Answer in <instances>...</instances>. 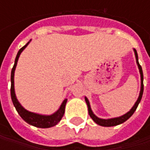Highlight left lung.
<instances>
[{
  "instance_id": "1",
  "label": "left lung",
  "mask_w": 150,
  "mask_h": 150,
  "mask_svg": "<svg viewBox=\"0 0 150 150\" xmlns=\"http://www.w3.org/2000/svg\"><path fill=\"white\" fill-rule=\"evenodd\" d=\"M134 54H135L136 57V62L138 64L139 67V72H140V78H141V88H140V93H139V96L138 98V100L136 101V103H134V105L133 106V108L130 109L129 112L127 113H125L124 115L118 117V118H108V119H103V118H98L95 114L93 112L92 109H91V107H90V103L88 99L85 97V101L87 103V105H88V113H89V116L92 118V119L95 122L96 124L100 125V126H103V127H111V126H116L120 124H123L124 123L126 120H128L129 118L134 114V112H135L136 108L139 105V103H140L142 98V96H143V93H144V83H143V80H144V75H143V70H142L141 66L139 65V58H138V53H137V51L135 49H134Z\"/></svg>"
}]
</instances>
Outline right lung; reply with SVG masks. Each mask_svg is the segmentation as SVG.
Masks as SVG:
<instances>
[{
	"instance_id": "add662e5",
	"label": "right lung",
	"mask_w": 150,
	"mask_h": 150,
	"mask_svg": "<svg viewBox=\"0 0 150 150\" xmlns=\"http://www.w3.org/2000/svg\"><path fill=\"white\" fill-rule=\"evenodd\" d=\"M29 42H28L24 47H22L19 50V52H17V55H16V59H15L14 66H13L12 69H11V100H12V103L14 104L16 111L19 113V115L22 118L23 120L26 121L27 124H31V125L35 126V127H38V128H42V129L51 128V127H53V126L58 124L60 122L61 119H62V118L63 117L64 112H65V106H66L67 101V98L63 100L62 103L61 104L60 108H59V109L56 112H54L53 114H52V115H41V114H38V113H35V112H29L26 109H25L21 105L20 103L18 102L16 97V94H15V69H16V64H17V61H18V58L20 57L21 52L26 48V47L29 44Z\"/></svg>"
}]
</instances>
